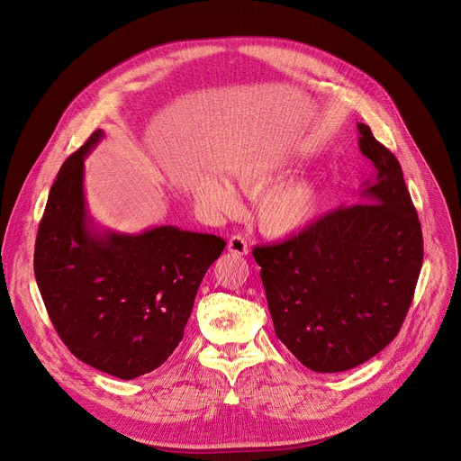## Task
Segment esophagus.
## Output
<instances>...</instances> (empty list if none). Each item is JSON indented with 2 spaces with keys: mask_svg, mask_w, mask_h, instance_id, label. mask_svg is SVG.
<instances>
[{
  "mask_svg": "<svg viewBox=\"0 0 461 461\" xmlns=\"http://www.w3.org/2000/svg\"><path fill=\"white\" fill-rule=\"evenodd\" d=\"M227 249H229L230 253H234V255L244 257V255H248V251H249V246H248L246 238H244L242 234H234V236H230V238H229V242H227Z\"/></svg>",
  "mask_w": 461,
  "mask_h": 461,
  "instance_id": "esophagus-1",
  "label": "esophagus"
}]
</instances>
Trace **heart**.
I'll return each mask as SVG.
<instances>
[{
  "label": "heart",
  "instance_id": "obj_1",
  "mask_svg": "<svg viewBox=\"0 0 461 461\" xmlns=\"http://www.w3.org/2000/svg\"><path fill=\"white\" fill-rule=\"evenodd\" d=\"M291 172V161L285 156L255 158L234 167L232 176L238 187L257 194ZM267 189V188H266ZM201 204L212 213H234L240 206L236 189L221 178L210 176L196 189ZM321 208V189L310 180L283 182L262 193L253 208L258 230L270 238H291L300 234L317 217Z\"/></svg>",
  "mask_w": 461,
  "mask_h": 461
}]
</instances>
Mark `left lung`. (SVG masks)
Segmentation results:
<instances>
[{
  "mask_svg": "<svg viewBox=\"0 0 461 461\" xmlns=\"http://www.w3.org/2000/svg\"><path fill=\"white\" fill-rule=\"evenodd\" d=\"M358 133L360 151L375 167L360 201L281 244L253 249L276 336L319 374L357 367L398 336L424 258L396 156L366 123Z\"/></svg>",
  "mask_w": 461,
  "mask_h": 461,
  "instance_id": "1",
  "label": "left lung"
}]
</instances>
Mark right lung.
Masks as SVG:
<instances>
[{
	"label": "right lung",
	"instance_id": "add662e5",
	"mask_svg": "<svg viewBox=\"0 0 461 461\" xmlns=\"http://www.w3.org/2000/svg\"><path fill=\"white\" fill-rule=\"evenodd\" d=\"M86 140L49 193L35 240L37 287L61 341L118 379L159 367L178 347L199 285L225 240L172 225L140 234L99 230L86 210Z\"/></svg>",
	"mask_w": 461,
	"mask_h": 461
}]
</instances>
